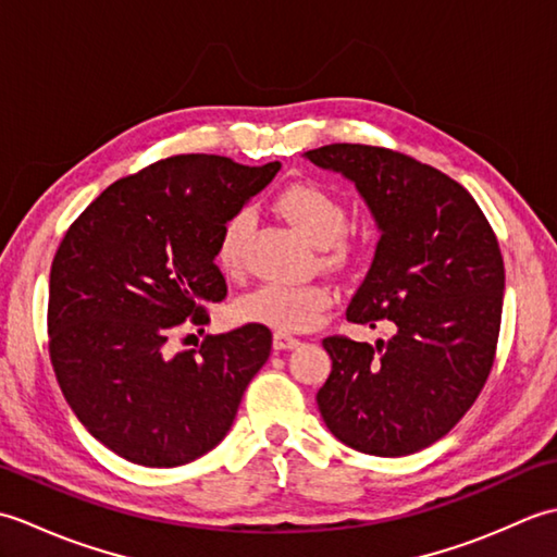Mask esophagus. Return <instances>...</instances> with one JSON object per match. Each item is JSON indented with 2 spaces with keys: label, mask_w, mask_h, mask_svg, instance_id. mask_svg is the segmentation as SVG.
Instances as JSON below:
<instances>
[{
  "label": "esophagus",
  "mask_w": 557,
  "mask_h": 557,
  "mask_svg": "<svg viewBox=\"0 0 557 557\" xmlns=\"http://www.w3.org/2000/svg\"><path fill=\"white\" fill-rule=\"evenodd\" d=\"M272 345H275V349H294L301 345V339L292 337L287 333H275V337H272Z\"/></svg>",
  "instance_id": "obj_1"
}]
</instances>
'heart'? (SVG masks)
Segmentation results:
<instances>
[{"label":"heart","mask_w":557,"mask_h":557,"mask_svg":"<svg viewBox=\"0 0 557 557\" xmlns=\"http://www.w3.org/2000/svg\"><path fill=\"white\" fill-rule=\"evenodd\" d=\"M277 208L313 246L325 248L327 263H349L363 253V242L345 234L347 208L327 188L299 182L282 188ZM253 224V212L236 210L220 232L215 258L222 270L242 265L244 242ZM333 304V289L321 282H265L242 297L234 313L246 323H263L285 333H301L321 321Z\"/></svg>","instance_id":"1"}]
</instances>
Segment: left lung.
Listing matches in <instances>:
<instances>
[{
  "instance_id": "left-lung-1",
  "label": "left lung",
  "mask_w": 557,
  "mask_h": 557,
  "mask_svg": "<svg viewBox=\"0 0 557 557\" xmlns=\"http://www.w3.org/2000/svg\"><path fill=\"white\" fill-rule=\"evenodd\" d=\"M304 158L351 182L381 234L347 321L393 323L375 345L323 339L333 371L318 409L359 453L413 455L455 429L491 373L505 292L498 239L467 188L429 164L361 144Z\"/></svg>"
}]
</instances>
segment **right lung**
Returning <instances> with one entry per match:
<instances>
[{"instance_id":"right-lung-1","label":"right lung","mask_w":557,"mask_h":557,"mask_svg":"<svg viewBox=\"0 0 557 557\" xmlns=\"http://www.w3.org/2000/svg\"><path fill=\"white\" fill-rule=\"evenodd\" d=\"M277 172L174 156L104 188L69 227L50 270V357L69 407L114 455L182 467L230 433L272 333L248 323L188 351L170 339L227 297L220 232Z\"/></svg>"}]
</instances>
